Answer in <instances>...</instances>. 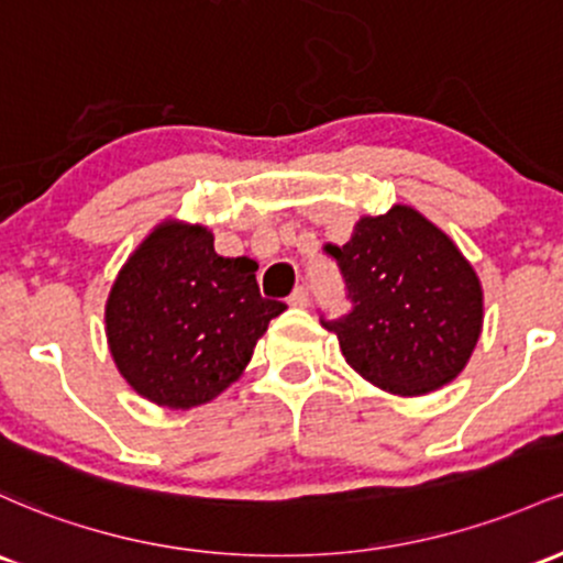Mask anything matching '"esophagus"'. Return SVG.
Returning <instances> with one entry per match:
<instances>
[{
	"instance_id": "esophagus-1",
	"label": "esophagus",
	"mask_w": 563,
	"mask_h": 563,
	"mask_svg": "<svg viewBox=\"0 0 563 563\" xmlns=\"http://www.w3.org/2000/svg\"><path fill=\"white\" fill-rule=\"evenodd\" d=\"M288 305H291V307H307V305H310V291H307L305 286H299L291 296H288Z\"/></svg>"
}]
</instances>
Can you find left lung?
I'll return each mask as SVG.
<instances>
[{"label":"left lung","instance_id":"8db88e82","mask_svg":"<svg viewBox=\"0 0 563 563\" xmlns=\"http://www.w3.org/2000/svg\"><path fill=\"white\" fill-rule=\"evenodd\" d=\"M323 251L342 272L352 307L320 323L363 379L395 395H424L465 368L484 325V291L449 234L395 206L363 216L347 243Z\"/></svg>","mask_w":563,"mask_h":563}]
</instances>
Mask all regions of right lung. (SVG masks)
Listing matches in <instances>:
<instances>
[{
    "label": "right lung",
    "mask_w": 563,
    "mask_h": 563,
    "mask_svg": "<svg viewBox=\"0 0 563 563\" xmlns=\"http://www.w3.org/2000/svg\"><path fill=\"white\" fill-rule=\"evenodd\" d=\"M256 269L249 256H219L206 227H154L107 299L109 350L128 385L168 409L224 393L269 320L286 310L258 294Z\"/></svg>",
    "instance_id": "1"
}]
</instances>
